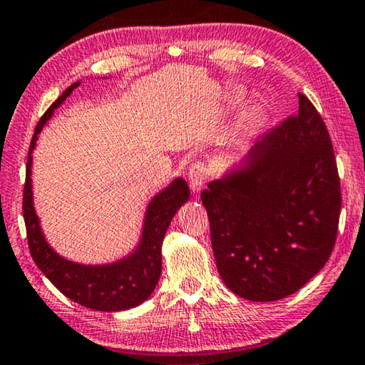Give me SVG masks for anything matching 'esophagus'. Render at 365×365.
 I'll list each match as a JSON object with an SVG mask.
<instances>
[{
    "mask_svg": "<svg viewBox=\"0 0 365 365\" xmlns=\"http://www.w3.org/2000/svg\"><path fill=\"white\" fill-rule=\"evenodd\" d=\"M209 178V170L205 168L204 163H194L189 168V182H191V189L194 192H199L200 187L204 186V182Z\"/></svg>",
    "mask_w": 365,
    "mask_h": 365,
    "instance_id": "esophagus-1",
    "label": "esophagus"
}]
</instances>
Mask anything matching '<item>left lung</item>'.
I'll return each mask as SVG.
<instances>
[{"label":"left lung","mask_w":365,"mask_h":365,"mask_svg":"<svg viewBox=\"0 0 365 365\" xmlns=\"http://www.w3.org/2000/svg\"><path fill=\"white\" fill-rule=\"evenodd\" d=\"M258 140L240 170L200 194L222 282L237 297L274 301L297 293L329 260L341 181L323 118L308 97Z\"/></svg>","instance_id":"8db88e82"}]
</instances>
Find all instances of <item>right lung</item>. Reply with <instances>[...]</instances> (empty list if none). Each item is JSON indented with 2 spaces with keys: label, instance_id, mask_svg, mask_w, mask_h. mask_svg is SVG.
Listing matches in <instances>:
<instances>
[{
  "label": "right lung",
  "instance_id": "obj_1",
  "mask_svg": "<svg viewBox=\"0 0 365 365\" xmlns=\"http://www.w3.org/2000/svg\"><path fill=\"white\" fill-rule=\"evenodd\" d=\"M81 82L72 83L59 98L46 110L34 136L31 140L28 165H26V182L23 191V215L28 234L31 257L39 270L51 279V283L62 294L76 303L95 311H123L135 308L150 298L155 292L161 274V245L174 214L189 199V186L184 179L178 178L156 194L148 205L143 235L136 250L123 260L110 265H81L68 262L56 253L42 235L39 219L33 204V184H31V165L36 140L42 126L52 117L54 110L64 102Z\"/></svg>",
  "mask_w": 365,
  "mask_h": 365
}]
</instances>
